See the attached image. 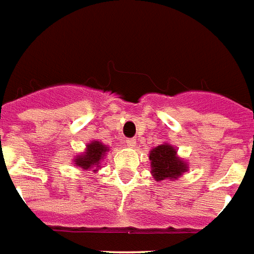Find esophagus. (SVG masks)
I'll return each mask as SVG.
<instances>
[{"instance_id": "obj_1", "label": "esophagus", "mask_w": 254, "mask_h": 254, "mask_svg": "<svg viewBox=\"0 0 254 254\" xmlns=\"http://www.w3.org/2000/svg\"><path fill=\"white\" fill-rule=\"evenodd\" d=\"M125 144L127 147H135V144H136V139H133V137H128V139L125 140Z\"/></svg>"}]
</instances>
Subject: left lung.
<instances>
[{"label": "left lung", "instance_id": "obj_1", "mask_svg": "<svg viewBox=\"0 0 254 254\" xmlns=\"http://www.w3.org/2000/svg\"><path fill=\"white\" fill-rule=\"evenodd\" d=\"M176 149L172 145L162 144L149 153L152 173L156 181L165 178H177L186 170V164L176 157Z\"/></svg>", "mask_w": 254, "mask_h": 254}]
</instances>
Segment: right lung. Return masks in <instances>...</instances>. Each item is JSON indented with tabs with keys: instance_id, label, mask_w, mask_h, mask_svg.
<instances>
[{
	"instance_id": "obj_1",
	"label": "right lung",
	"mask_w": 254,
	"mask_h": 254,
	"mask_svg": "<svg viewBox=\"0 0 254 254\" xmlns=\"http://www.w3.org/2000/svg\"><path fill=\"white\" fill-rule=\"evenodd\" d=\"M106 151V145H103V144H101L99 141H93V143L88 144V148H86L85 155L78 156L74 162H76L77 166H80L82 169H92L94 166L99 165V161L102 160V157L105 156V152Z\"/></svg>"
}]
</instances>
